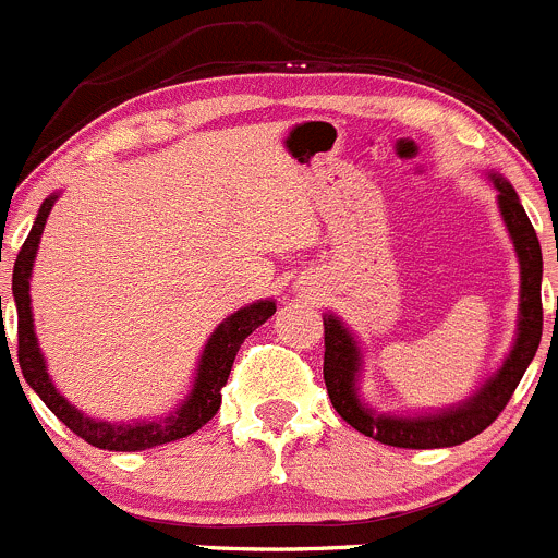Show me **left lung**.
Listing matches in <instances>:
<instances>
[{
  "instance_id": "obj_1",
  "label": "left lung",
  "mask_w": 558,
  "mask_h": 558,
  "mask_svg": "<svg viewBox=\"0 0 558 558\" xmlns=\"http://www.w3.org/2000/svg\"><path fill=\"white\" fill-rule=\"evenodd\" d=\"M488 181L496 190V206H499L501 222L515 250L518 268H521V292H518V323L515 339L505 361L496 366L474 393L461 399L459 404L442 407V410L428 412H383L368 404L361 393L363 379V347L357 336L347 328L341 317L333 312L323 314L325 325V361L323 377L328 388L333 410L350 423L355 432L390 445V448H412V450H434L453 448L477 437L480 432L490 426L499 417L510 401L512 390L521 383L523 372L532 363L534 352L543 336V252H539L537 233L523 211L518 192L510 181L499 173H488Z\"/></svg>"
}]
</instances>
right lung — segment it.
Returning a JSON list of instances; mask_svg holds the SVG:
<instances>
[{
    "mask_svg": "<svg viewBox=\"0 0 558 558\" xmlns=\"http://www.w3.org/2000/svg\"><path fill=\"white\" fill-rule=\"evenodd\" d=\"M59 201V192L48 195L43 201L40 211H37L35 225H32L29 235H26L24 246H21L19 257H15L13 268V301L15 312H19V363L24 379L29 388L43 399V404L64 423L73 434L94 445L99 450H116V453H135V450L157 448V445L175 442L197 428L206 426L214 415H217L219 404H222V388L228 385L230 368H233L235 352L244 344L246 336L255 328H260L274 312H277V301L266 298V301H255L250 306H241L230 317L214 328L208 336L206 347H203L201 357H197L195 379L192 388L168 415L162 417H143V421H99V417L86 415L75 404H70L59 388L53 385L51 374H48L46 355L40 350V341L35 333V317H32V295H29V279L35 271V257L40 250L43 230H46L48 214H51L53 203ZM0 317H2V298H0ZM13 363V361H10Z\"/></svg>",
    "mask_w": 558,
    "mask_h": 558,
    "instance_id": "1",
    "label": "right lung"
}]
</instances>
